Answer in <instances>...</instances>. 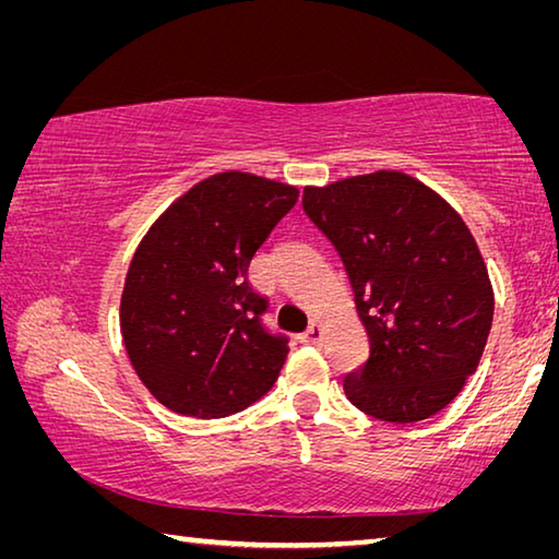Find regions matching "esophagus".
Masks as SVG:
<instances>
[{"label": "esophagus", "mask_w": 559, "mask_h": 559, "mask_svg": "<svg viewBox=\"0 0 559 559\" xmlns=\"http://www.w3.org/2000/svg\"><path fill=\"white\" fill-rule=\"evenodd\" d=\"M300 340L306 345H320V343H323V328H320L318 323H313V325L306 330V335H302Z\"/></svg>", "instance_id": "1"}]
</instances>
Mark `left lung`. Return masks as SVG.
<instances>
[{"mask_svg":"<svg viewBox=\"0 0 559 559\" xmlns=\"http://www.w3.org/2000/svg\"><path fill=\"white\" fill-rule=\"evenodd\" d=\"M302 210L345 263L370 357L345 377L359 412L392 424L449 406L484 357L493 286L461 214L396 169L302 189Z\"/></svg>","mask_w":559,"mask_h":559,"instance_id":"8db88e82","label":"left lung"}]
</instances>
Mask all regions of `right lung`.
Returning <instances> with one entry per match:
<instances>
[{"label": "right lung", "instance_id": "1", "mask_svg": "<svg viewBox=\"0 0 559 559\" xmlns=\"http://www.w3.org/2000/svg\"><path fill=\"white\" fill-rule=\"evenodd\" d=\"M298 194L293 185L229 169L189 187L138 243L120 333L140 382L167 409L219 419L276 384L288 340L261 328L266 300L246 273Z\"/></svg>", "mask_w": 559, "mask_h": 559}]
</instances>
